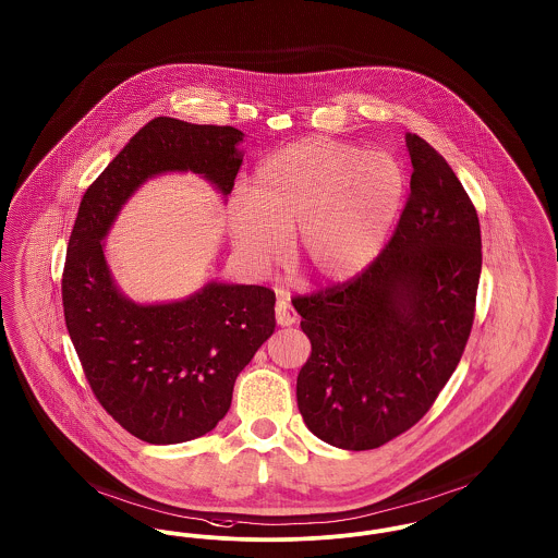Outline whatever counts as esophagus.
Here are the masks:
<instances>
[{"instance_id": "obj_1", "label": "esophagus", "mask_w": 558, "mask_h": 558, "mask_svg": "<svg viewBox=\"0 0 558 558\" xmlns=\"http://www.w3.org/2000/svg\"><path fill=\"white\" fill-rule=\"evenodd\" d=\"M275 319H277V324L279 326H294L296 324V313L292 311V306L286 302V300H277V304H275Z\"/></svg>"}]
</instances>
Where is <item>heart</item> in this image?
Here are the masks:
<instances>
[{"instance_id":"1","label":"heart","mask_w":558,"mask_h":558,"mask_svg":"<svg viewBox=\"0 0 558 558\" xmlns=\"http://www.w3.org/2000/svg\"><path fill=\"white\" fill-rule=\"evenodd\" d=\"M404 187L402 167L383 151L330 137L277 149L228 211L234 256L262 275L283 258L292 234L294 262L315 283H344L383 250Z\"/></svg>"}]
</instances>
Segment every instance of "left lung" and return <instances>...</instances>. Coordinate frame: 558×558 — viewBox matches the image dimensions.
Returning <instances> with one entry per match:
<instances>
[{"label": "left lung", "mask_w": 558, "mask_h": 558, "mask_svg": "<svg viewBox=\"0 0 558 558\" xmlns=\"http://www.w3.org/2000/svg\"><path fill=\"white\" fill-rule=\"evenodd\" d=\"M407 207L355 279L292 300L311 357L298 410L324 442L371 450L432 409L472 332L483 268L478 214L445 158L407 133Z\"/></svg>", "instance_id": "left-lung-1"}]
</instances>
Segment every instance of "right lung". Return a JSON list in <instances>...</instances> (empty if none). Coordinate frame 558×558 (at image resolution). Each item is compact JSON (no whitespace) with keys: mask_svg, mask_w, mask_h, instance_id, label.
Wrapping results in <instances>:
<instances>
[{"mask_svg":"<svg viewBox=\"0 0 558 558\" xmlns=\"http://www.w3.org/2000/svg\"><path fill=\"white\" fill-rule=\"evenodd\" d=\"M241 142L234 126L158 116L77 209L61 281L68 332L99 404L149 445L187 442L222 421L239 372L275 332V292L209 281L184 300L140 304L113 283L104 239L135 190L162 173H196L226 198Z\"/></svg>","mask_w":558,"mask_h":558,"instance_id":"obj_1","label":"right lung"}]
</instances>
